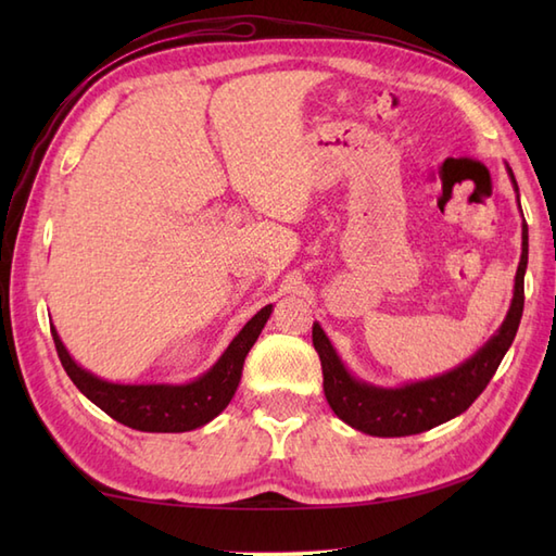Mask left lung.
Returning <instances> with one entry per match:
<instances>
[{
	"label": "left lung",
	"mask_w": 556,
	"mask_h": 556,
	"mask_svg": "<svg viewBox=\"0 0 556 556\" xmlns=\"http://www.w3.org/2000/svg\"><path fill=\"white\" fill-rule=\"evenodd\" d=\"M511 184L518 193L514 172ZM521 207V203H518ZM528 267V224L523 219V251L516 269L511 308L506 313L502 327L476 356H470L458 368L422 382L384 389L353 377L341 363L332 341L323 327L313 323V346L323 363L325 396L337 416L365 434L372 437H406L432 430L437 425L460 416L482 394L497 372L504 353L509 351L523 315V277Z\"/></svg>",
	"instance_id": "left-lung-1"
}]
</instances>
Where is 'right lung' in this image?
<instances>
[{
	"instance_id": "1",
	"label": "right lung",
	"mask_w": 556,
	"mask_h": 556,
	"mask_svg": "<svg viewBox=\"0 0 556 556\" xmlns=\"http://www.w3.org/2000/svg\"><path fill=\"white\" fill-rule=\"evenodd\" d=\"M269 313L271 305H265L263 311L255 313L233 337L219 361L198 380L186 384H114L100 380L98 375L80 368L68 356L54 325L50 329L59 361H62L71 382L108 416L140 432H188L203 428L205 422L217 418L229 406L236 387L241 382L243 361L263 332Z\"/></svg>"
}]
</instances>
